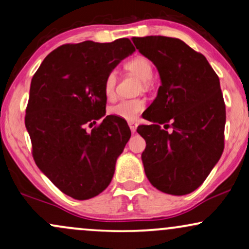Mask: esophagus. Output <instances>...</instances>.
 Wrapping results in <instances>:
<instances>
[{
	"label": "esophagus",
	"mask_w": 249,
	"mask_h": 249,
	"mask_svg": "<svg viewBox=\"0 0 249 249\" xmlns=\"http://www.w3.org/2000/svg\"><path fill=\"white\" fill-rule=\"evenodd\" d=\"M128 126H130L131 132H132V133L136 132V130H137V123H134V122H130V123H128Z\"/></svg>",
	"instance_id": "esophagus-1"
}]
</instances>
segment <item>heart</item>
<instances>
[{"instance_id": "1", "label": "heart", "mask_w": 249, "mask_h": 249, "mask_svg": "<svg viewBox=\"0 0 249 249\" xmlns=\"http://www.w3.org/2000/svg\"><path fill=\"white\" fill-rule=\"evenodd\" d=\"M125 68L144 82H148L153 76L152 63L144 56H136L128 59L125 63ZM116 82L117 75L115 71L108 72L104 82V95L107 99H111L115 96ZM144 108L145 103L142 99H124V101H121L110 107L108 113L111 116L125 119V121H134L139 116V113L142 112Z\"/></svg>"}]
</instances>
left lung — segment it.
Masks as SVG:
<instances>
[{
  "instance_id": "1",
  "label": "left lung",
  "mask_w": 249,
  "mask_h": 249,
  "mask_svg": "<svg viewBox=\"0 0 249 249\" xmlns=\"http://www.w3.org/2000/svg\"><path fill=\"white\" fill-rule=\"evenodd\" d=\"M132 41L156 65L161 81L142 113L151 124L137 128L146 142L145 174L157 190L185 196L205 181L224 151L226 107L219 77L206 57L181 39L146 36Z\"/></svg>"
}]
</instances>
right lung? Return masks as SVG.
Wrapping results in <instances>:
<instances>
[{"instance_id":"add662e5","label":"right lung","mask_w":249,"mask_h":249,"mask_svg":"<svg viewBox=\"0 0 249 249\" xmlns=\"http://www.w3.org/2000/svg\"><path fill=\"white\" fill-rule=\"evenodd\" d=\"M134 50L128 38L64 44L45 57L31 79L25 127L34 160L71 198L102 193L130 139L125 119L105 116L104 82Z\"/></svg>"}]
</instances>
